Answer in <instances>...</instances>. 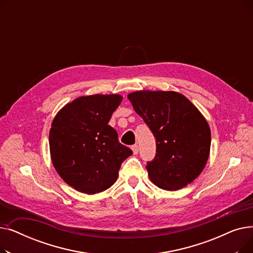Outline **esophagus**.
<instances>
[{"instance_id":"1","label":"esophagus","mask_w":253,"mask_h":253,"mask_svg":"<svg viewBox=\"0 0 253 253\" xmlns=\"http://www.w3.org/2000/svg\"><path fill=\"white\" fill-rule=\"evenodd\" d=\"M132 152H133V154L134 155H136L137 153H138V145L137 144H134V145H132Z\"/></svg>"}]
</instances>
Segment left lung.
I'll return each mask as SVG.
<instances>
[{
    "instance_id": "8db88e82",
    "label": "left lung",
    "mask_w": 253,
    "mask_h": 253,
    "mask_svg": "<svg viewBox=\"0 0 253 253\" xmlns=\"http://www.w3.org/2000/svg\"><path fill=\"white\" fill-rule=\"evenodd\" d=\"M128 99L156 138V157L147 165L151 181L166 191L187 187L201 174L210 153L204 116L175 91H135Z\"/></svg>"
}]
</instances>
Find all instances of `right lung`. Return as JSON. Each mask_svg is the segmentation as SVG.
I'll return each mask as SVG.
<instances>
[{
	"instance_id": "1",
	"label": "right lung",
	"mask_w": 253,
	"mask_h": 253,
	"mask_svg": "<svg viewBox=\"0 0 253 253\" xmlns=\"http://www.w3.org/2000/svg\"><path fill=\"white\" fill-rule=\"evenodd\" d=\"M122 100L120 94L81 96L66 103L53 119L51 161L76 191L94 195L108 190L116 182L123 161L132 155L109 125Z\"/></svg>"
}]
</instances>
